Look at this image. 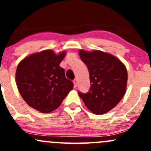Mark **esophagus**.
I'll return each instance as SVG.
<instances>
[{
    "instance_id": "34e87169",
    "label": "esophagus",
    "mask_w": 151,
    "mask_h": 151,
    "mask_svg": "<svg viewBox=\"0 0 151 151\" xmlns=\"http://www.w3.org/2000/svg\"><path fill=\"white\" fill-rule=\"evenodd\" d=\"M73 83H74V88H76V87H77V79H74V80H73Z\"/></svg>"
}]
</instances>
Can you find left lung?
Instances as JSON below:
<instances>
[{
  "label": "left lung",
  "mask_w": 151,
  "mask_h": 151,
  "mask_svg": "<svg viewBox=\"0 0 151 151\" xmlns=\"http://www.w3.org/2000/svg\"><path fill=\"white\" fill-rule=\"evenodd\" d=\"M79 55L88 67L91 83L89 91L87 93L79 91V96L93 114L106 113L120 102L126 93V66L116 57L100 50H81Z\"/></svg>",
  "instance_id": "obj_1"
}]
</instances>
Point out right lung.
Instances as JSON below:
<instances>
[{"instance_id":"obj_1","label":"right lung","mask_w":151,"mask_h":151,"mask_svg":"<svg viewBox=\"0 0 151 151\" xmlns=\"http://www.w3.org/2000/svg\"><path fill=\"white\" fill-rule=\"evenodd\" d=\"M65 55L66 52L56 55L52 50H44L24 58L17 68L19 93L29 106L42 113L57 109L73 89L74 84L60 66Z\"/></svg>"}]
</instances>
